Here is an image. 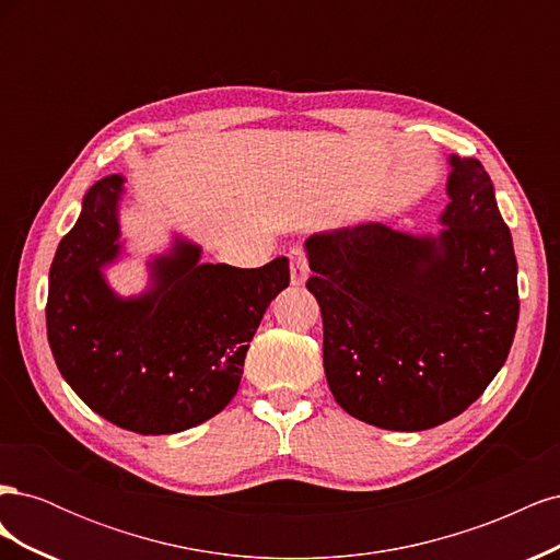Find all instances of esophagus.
Here are the masks:
<instances>
[{
	"label": "esophagus",
	"instance_id": "obj_1",
	"mask_svg": "<svg viewBox=\"0 0 560 560\" xmlns=\"http://www.w3.org/2000/svg\"><path fill=\"white\" fill-rule=\"evenodd\" d=\"M290 259V273H292V284H303L308 278V257L303 249H290L287 254Z\"/></svg>",
	"mask_w": 560,
	"mask_h": 560
}]
</instances>
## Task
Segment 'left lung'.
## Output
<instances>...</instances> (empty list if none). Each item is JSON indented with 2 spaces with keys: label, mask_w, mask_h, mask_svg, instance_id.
Wrapping results in <instances>:
<instances>
[{
  "label": "left lung",
  "mask_w": 560,
  "mask_h": 560,
  "mask_svg": "<svg viewBox=\"0 0 560 560\" xmlns=\"http://www.w3.org/2000/svg\"><path fill=\"white\" fill-rule=\"evenodd\" d=\"M451 163L439 238L371 222L306 243L331 395L383 430H430L460 416L516 334V254L493 184L477 159Z\"/></svg>",
  "instance_id": "1"
}]
</instances>
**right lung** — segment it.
I'll use <instances>...</instances> for the list:
<instances>
[{
    "instance_id": "obj_1",
    "label": "right lung",
    "mask_w": 560,
    "mask_h": 560,
    "mask_svg": "<svg viewBox=\"0 0 560 560\" xmlns=\"http://www.w3.org/2000/svg\"><path fill=\"white\" fill-rule=\"evenodd\" d=\"M100 179L50 264L46 329L62 378L95 413L140 434H175L217 416L238 393L254 331L290 284V261L259 268L198 264L177 245L154 264L156 287L116 299L100 266L118 254L116 198Z\"/></svg>"
}]
</instances>
